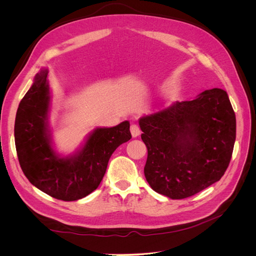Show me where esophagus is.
Here are the masks:
<instances>
[{
    "mask_svg": "<svg viewBox=\"0 0 256 256\" xmlns=\"http://www.w3.org/2000/svg\"><path fill=\"white\" fill-rule=\"evenodd\" d=\"M130 131H131V134H132L134 138L138 136H140V134H141L140 128H138V126L136 125V124H132V125L130 126Z\"/></svg>",
    "mask_w": 256,
    "mask_h": 256,
    "instance_id": "obj_1",
    "label": "esophagus"
}]
</instances>
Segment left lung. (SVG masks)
<instances>
[{"label": "left lung", "mask_w": 256, "mask_h": 256, "mask_svg": "<svg viewBox=\"0 0 256 256\" xmlns=\"http://www.w3.org/2000/svg\"><path fill=\"white\" fill-rule=\"evenodd\" d=\"M147 147L144 174L152 189L172 200L196 194L220 180L236 138L228 92L207 90L138 120Z\"/></svg>", "instance_id": "1"}]
</instances>
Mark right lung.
<instances>
[{"label":"right lung","instance_id":"obj_1","mask_svg":"<svg viewBox=\"0 0 256 256\" xmlns=\"http://www.w3.org/2000/svg\"><path fill=\"white\" fill-rule=\"evenodd\" d=\"M47 76V69L37 74L19 104L14 143L20 166L30 182L54 198L70 202L98 188L112 154L131 138L130 124L125 120L115 127L96 128L78 152L62 157L52 146Z\"/></svg>","mask_w":256,"mask_h":256}]
</instances>
